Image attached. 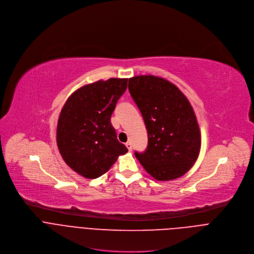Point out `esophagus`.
I'll return each mask as SVG.
<instances>
[{
  "label": "esophagus",
  "mask_w": 254,
  "mask_h": 254,
  "mask_svg": "<svg viewBox=\"0 0 254 254\" xmlns=\"http://www.w3.org/2000/svg\"><path fill=\"white\" fill-rule=\"evenodd\" d=\"M126 147H127V149H128L129 151H132V144H131L130 142H127V143H126Z\"/></svg>",
  "instance_id": "34e87169"
}]
</instances>
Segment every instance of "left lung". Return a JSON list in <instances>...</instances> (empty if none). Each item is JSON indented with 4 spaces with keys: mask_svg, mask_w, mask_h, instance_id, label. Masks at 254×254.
Returning <instances> with one entry per match:
<instances>
[{
    "mask_svg": "<svg viewBox=\"0 0 254 254\" xmlns=\"http://www.w3.org/2000/svg\"><path fill=\"white\" fill-rule=\"evenodd\" d=\"M129 92L148 133V146L135 156L156 180L181 177L196 162L201 136L195 113L185 95L171 82L152 75L129 79Z\"/></svg>",
    "mask_w": 254,
    "mask_h": 254,
    "instance_id": "obj_1",
    "label": "left lung"
}]
</instances>
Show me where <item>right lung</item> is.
I'll list each match as a JSON object with an SVG mask.
<instances>
[{
	"label": "right lung",
	"mask_w": 254,
	"mask_h": 254,
	"mask_svg": "<svg viewBox=\"0 0 254 254\" xmlns=\"http://www.w3.org/2000/svg\"><path fill=\"white\" fill-rule=\"evenodd\" d=\"M128 79L99 80L76 90L59 116L57 145L66 164L79 175L95 179L128 152L117 139L111 115L127 89Z\"/></svg>",
	"instance_id": "right-lung-1"
}]
</instances>
